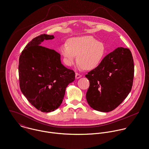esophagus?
Listing matches in <instances>:
<instances>
[{"label": "esophagus", "mask_w": 149, "mask_h": 149, "mask_svg": "<svg viewBox=\"0 0 149 149\" xmlns=\"http://www.w3.org/2000/svg\"><path fill=\"white\" fill-rule=\"evenodd\" d=\"M81 77H82V75L81 74H79L78 73H76L75 74V78L76 79H79V78H80Z\"/></svg>", "instance_id": "obj_1"}]
</instances>
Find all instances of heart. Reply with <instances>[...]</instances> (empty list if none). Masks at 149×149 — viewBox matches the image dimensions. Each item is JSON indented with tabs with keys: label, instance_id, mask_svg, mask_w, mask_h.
<instances>
[{
	"label": "heart",
	"instance_id": "b5f03b06",
	"mask_svg": "<svg viewBox=\"0 0 149 149\" xmlns=\"http://www.w3.org/2000/svg\"><path fill=\"white\" fill-rule=\"evenodd\" d=\"M68 44L63 45L60 48L65 62L67 66H71L77 55L79 68L91 70L97 66L106 51L103 43L91 36L71 38Z\"/></svg>",
	"mask_w": 149,
	"mask_h": 149
}]
</instances>
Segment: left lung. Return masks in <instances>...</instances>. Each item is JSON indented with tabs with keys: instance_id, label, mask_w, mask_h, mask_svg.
Here are the masks:
<instances>
[{
	"instance_id": "1",
	"label": "left lung",
	"mask_w": 149,
	"mask_h": 149,
	"mask_svg": "<svg viewBox=\"0 0 149 149\" xmlns=\"http://www.w3.org/2000/svg\"><path fill=\"white\" fill-rule=\"evenodd\" d=\"M134 65L129 49L118 47L85 77L90 86L86 99L93 109L104 113L114 110L132 88Z\"/></svg>"
}]
</instances>
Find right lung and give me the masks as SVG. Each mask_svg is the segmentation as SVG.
<instances>
[{
	"label": "right lung",
	"mask_w": 149,
	"mask_h": 149,
	"mask_svg": "<svg viewBox=\"0 0 149 149\" xmlns=\"http://www.w3.org/2000/svg\"><path fill=\"white\" fill-rule=\"evenodd\" d=\"M54 35H40L30 42L19 61L20 88L29 102L38 110L51 112L62 103L67 86L75 80V72L61 63V55L41 46Z\"/></svg>",
	"instance_id": "1"
}]
</instances>
